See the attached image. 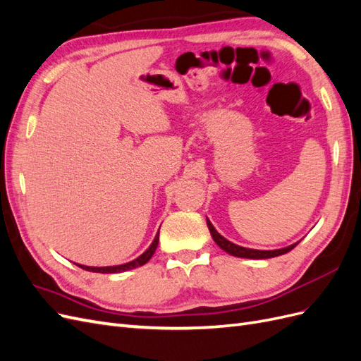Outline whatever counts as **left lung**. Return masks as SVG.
Returning <instances> with one entry per match:
<instances>
[{"label": "left lung", "instance_id": "1", "mask_svg": "<svg viewBox=\"0 0 361 361\" xmlns=\"http://www.w3.org/2000/svg\"><path fill=\"white\" fill-rule=\"evenodd\" d=\"M206 224L209 227V232L212 235V239L216 243V245L220 247L221 250H224L226 253L236 256V257H244V259H269V257H277L288 253L292 248L297 247V244L300 243H295L292 245H288L285 248H277V250H255V248H247V247H241V245H236L233 243L228 241L223 235H220L216 232V228L212 226V223L207 220L206 218Z\"/></svg>", "mask_w": 361, "mask_h": 361}]
</instances>
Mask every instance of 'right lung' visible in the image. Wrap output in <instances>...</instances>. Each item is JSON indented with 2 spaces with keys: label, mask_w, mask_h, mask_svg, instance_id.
I'll list each match as a JSON object with an SVG mask.
<instances>
[{
  "label": "right lung",
  "mask_w": 361,
  "mask_h": 361,
  "mask_svg": "<svg viewBox=\"0 0 361 361\" xmlns=\"http://www.w3.org/2000/svg\"><path fill=\"white\" fill-rule=\"evenodd\" d=\"M158 241H159V232L157 233L154 243L149 245V248L145 251L143 255H140L137 259L128 262V264L123 265H114V267H85V265H78L80 268L85 269V271H92V272H101V274H116V272H123V271H129V269H134L138 268L141 265L147 264L150 260V257L154 256L155 250L158 247Z\"/></svg>",
  "instance_id": "obj_1"
}]
</instances>
